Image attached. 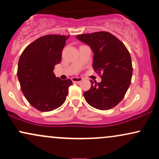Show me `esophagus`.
Returning <instances> with one entry per match:
<instances>
[{"instance_id":"1","label":"esophagus","mask_w":159,"mask_h":159,"mask_svg":"<svg viewBox=\"0 0 159 159\" xmlns=\"http://www.w3.org/2000/svg\"><path fill=\"white\" fill-rule=\"evenodd\" d=\"M72 82H73V83H80V82L83 81V78L73 77L72 78Z\"/></svg>"}]
</instances>
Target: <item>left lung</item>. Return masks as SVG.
<instances>
[{
	"label": "left lung",
	"instance_id": "left-lung-1",
	"mask_svg": "<svg viewBox=\"0 0 159 159\" xmlns=\"http://www.w3.org/2000/svg\"><path fill=\"white\" fill-rule=\"evenodd\" d=\"M78 39L90 45L93 52V67L102 81H92L84 93L86 102L98 110H109L122 101L132 81L130 54L119 39L108 32L80 34Z\"/></svg>",
	"mask_w": 159,
	"mask_h": 159
}]
</instances>
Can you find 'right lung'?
Segmentation results:
<instances>
[{
  "instance_id": "obj_1",
  "label": "right lung",
  "mask_w": 159,
  "mask_h": 159,
  "mask_svg": "<svg viewBox=\"0 0 159 159\" xmlns=\"http://www.w3.org/2000/svg\"><path fill=\"white\" fill-rule=\"evenodd\" d=\"M69 36L45 35L28 45L21 54L17 75L21 90L28 102L43 112L61 107L72 84L70 79L61 80L53 72L61 63L62 51Z\"/></svg>"
}]
</instances>
